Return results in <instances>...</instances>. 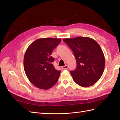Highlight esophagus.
I'll return each mask as SVG.
<instances>
[{
  "instance_id": "1",
  "label": "esophagus",
  "mask_w": 120,
  "mask_h": 120,
  "mask_svg": "<svg viewBox=\"0 0 120 120\" xmlns=\"http://www.w3.org/2000/svg\"><path fill=\"white\" fill-rule=\"evenodd\" d=\"M62 68H63V70H66V69H68V65H65V66H63Z\"/></svg>"
}]
</instances>
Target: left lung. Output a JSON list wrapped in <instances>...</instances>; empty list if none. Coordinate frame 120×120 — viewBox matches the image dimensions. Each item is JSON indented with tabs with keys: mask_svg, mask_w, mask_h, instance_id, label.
Segmentation results:
<instances>
[{
	"mask_svg": "<svg viewBox=\"0 0 120 120\" xmlns=\"http://www.w3.org/2000/svg\"><path fill=\"white\" fill-rule=\"evenodd\" d=\"M73 52L77 62L74 71H70L74 81L81 86L93 85L102 75L105 57L100 46L88 37L63 39Z\"/></svg>",
	"mask_w": 120,
	"mask_h": 120,
	"instance_id": "left-lung-1",
	"label": "left lung"
}]
</instances>
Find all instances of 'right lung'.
Returning a JSON list of instances; mask_svg holds the SVG:
<instances>
[{
	"label": "right lung",
	"instance_id": "obj_1",
	"mask_svg": "<svg viewBox=\"0 0 120 120\" xmlns=\"http://www.w3.org/2000/svg\"><path fill=\"white\" fill-rule=\"evenodd\" d=\"M61 41L60 39L43 38L31 43L24 58L25 73L30 82L40 89L52 88L57 83L60 71L55 69L52 56V50Z\"/></svg>",
	"mask_w": 120,
	"mask_h": 120
}]
</instances>
